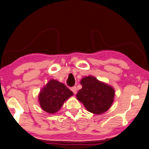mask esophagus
<instances>
[{"label": "esophagus", "mask_w": 149, "mask_h": 149, "mask_svg": "<svg viewBox=\"0 0 149 149\" xmlns=\"http://www.w3.org/2000/svg\"><path fill=\"white\" fill-rule=\"evenodd\" d=\"M70 89H71L72 91L74 93V94H76L77 93V87L74 86V87H72L70 88Z\"/></svg>", "instance_id": "esophagus-1"}]
</instances>
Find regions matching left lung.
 <instances>
[{
  "instance_id": "8db88e82",
  "label": "left lung",
  "mask_w": 149,
  "mask_h": 149,
  "mask_svg": "<svg viewBox=\"0 0 149 149\" xmlns=\"http://www.w3.org/2000/svg\"><path fill=\"white\" fill-rule=\"evenodd\" d=\"M80 84L82 88L77 93V99L89 112L102 114L111 107L115 96L113 87L92 75L83 77Z\"/></svg>"
}]
</instances>
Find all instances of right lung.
<instances>
[{"mask_svg":"<svg viewBox=\"0 0 149 149\" xmlns=\"http://www.w3.org/2000/svg\"><path fill=\"white\" fill-rule=\"evenodd\" d=\"M73 95L64 84L52 79L40 91L38 100L42 109L52 114L58 112L64 102Z\"/></svg>","mask_w":149,"mask_h":149,"instance_id":"add662e5","label":"right lung"}]
</instances>
